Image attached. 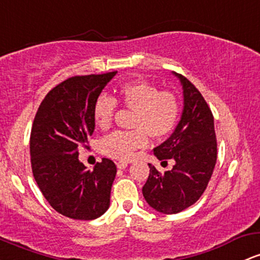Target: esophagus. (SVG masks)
<instances>
[{
	"label": "esophagus",
	"mask_w": 260,
	"mask_h": 260,
	"mask_svg": "<svg viewBox=\"0 0 260 260\" xmlns=\"http://www.w3.org/2000/svg\"><path fill=\"white\" fill-rule=\"evenodd\" d=\"M128 167V162L124 161V160H119L118 162H117V168L118 169H125V168Z\"/></svg>",
	"instance_id": "obj_1"
}]
</instances>
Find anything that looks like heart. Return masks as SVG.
Segmentation results:
<instances>
[{"label":"heart","instance_id":"b5f03b06","mask_svg":"<svg viewBox=\"0 0 260 260\" xmlns=\"http://www.w3.org/2000/svg\"><path fill=\"white\" fill-rule=\"evenodd\" d=\"M116 101L135 111L132 118L133 131H116L100 142V150L115 159H131L137 149L147 147L148 135L160 139L172 133L180 113L178 99L169 91H159L158 87L144 80L127 82L118 88L117 100L100 95L92 108L95 124L101 129H108L112 124Z\"/></svg>","mask_w":260,"mask_h":260}]
</instances>
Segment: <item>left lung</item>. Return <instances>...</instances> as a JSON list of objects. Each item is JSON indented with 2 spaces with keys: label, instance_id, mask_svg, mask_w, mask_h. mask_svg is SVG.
Segmentation results:
<instances>
[{
  "label": "left lung",
  "instance_id": "left-lung-1",
  "mask_svg": "<svg viewBox=\"0 0 260 260\" xmlns=\"http://www.w3.org/2000/svg\"><path fill=\"white\" fill-rule=\"evenodd\" d=\"M173 74L180 80L184 108L173 135L154 148V155L159 160L174 159L175 165L159 173L148 164L149 176L142 189L148 205L165 215L181 212L201 198L217 160L215 123L209 105L185 76Z\"/></svg>",
  "mask_w": 260,
  "mask_h": 260
}]
</instances>
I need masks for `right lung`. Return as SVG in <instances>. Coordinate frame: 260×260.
<instances>
[{
    "label": "right lung",
    "mask_w": 260,
    "mask_h": 260,
    "mask_svg": "<svg viewBox=\"0 0 260 260\" xmlns=\"http://www.w3.org/2000/svg\"><path fill=\"white\" fill-rule=\"evenodd\" d=\"M117 71L74 76L47 93L30 132V162L37 185L56 212L90 221L110 207L115 162L104 158L87 170L79 160V148L95 129L96 99Z\"/></svg>",
    "instance_id": "1"
}]
</instances>
